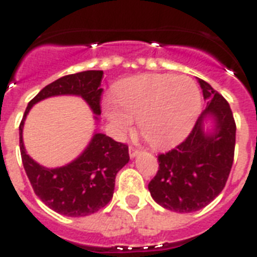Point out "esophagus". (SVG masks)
Listing matches in <instances>:
<instances>
[{
	"mask_svg": "<svg viewBox=\"0 0 257 257\" xmlns=\"http://www.w3.org/2000/svg\"><path fill=\"white\" fill-rule=\"evenodd\" d=\"M138 154H140V151L136 150L135 147H129V156H131L132 159H133V158H136Z\"/></svg>",
	"mask_w": 257,
	"mask_h": 257,
	"instance_id": "34e87169",
	"label": "esophagus"
}]
</instances>
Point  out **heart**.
<instances>
[{
    "instance_id": "heart-1",
    "label": "heart",
    "mask_w": 257,
    "mask_h": 257,
    "mask_svg": "<svg viewBox=\"0 0 257 257\" xmlns=\"http://www.w3.org/2000/svg\"><path fill=\"white\" fill-rule=\"evenodd\" d=\"M200 110V91L189 76L142 75L122 82L107 103L104 115L122 137L138 120L142 136L154 147L181 142L193 129Z\"/></svg>"
}]
</instances>
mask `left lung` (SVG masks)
<instances>
[{
  "instance_id": "8db88e82",
  "label": "left lung",
  "mask_w": 257,
  "mask_h": 257,
  "mask_svg": "<svg viewBox=\"0 0 257 257\" xmlns=\"http://www.w3.org/2000/svg\"><path fill=\"white\" fill-rule=\"evenodd\" d=\"M206 110L189 137L158 156L159 171L149 184L153 199L180 213L199 211L221 193L234 159L235 121L220 93L199 79Z\"/></svg>"
}]
</instances>
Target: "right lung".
Segmentation results:
<instances>
[{"label": "right lung", "mask_w": 257, "mask_h": 257, "mask_svg": "<svg viewBox=\"0 0 257 257\" xmlns=\"http://www.w3.org/2000/svg\"><path fill=\"white\" fill-rule=\"evenodd\" d=\"M102 77L103 71H84L55 80L28 103L19 125L22 162L33 191L49 208L64 216L91 215L112 199L116 175L129 162L128 146L94 132L85 150L75 160L63 167L46 168L27 154L23 142L24 121L36 103L57 95L81 97L98 121Z\"/></svg>", "instance_id": "right-lung-1"}]
</instances>
